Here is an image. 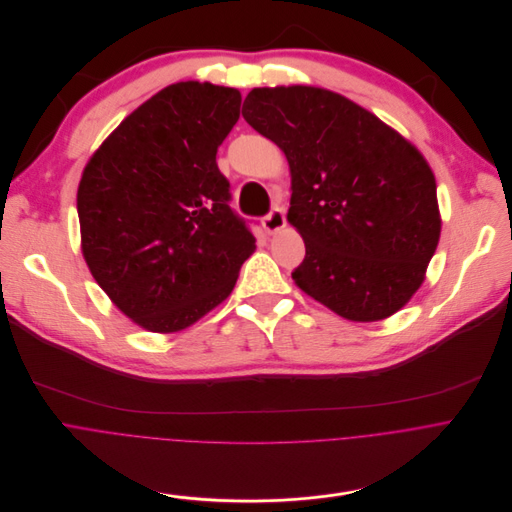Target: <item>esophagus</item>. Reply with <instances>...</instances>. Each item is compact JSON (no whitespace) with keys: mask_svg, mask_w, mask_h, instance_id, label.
Returning <instances> with one entry per match:
<instances>
[{"mask_svg":"<svg viewBox=\"0 0 512 512\" xmlns=\"http://www.w3.org/2000/svg\"><path fill=\"white\" fill-rule=\"evenodd\" d=\"M262 226L268 234H274L278 230H282L286 226V216H284V210L280 206H274L262 220Z\"/></svg>","mask_w":512,"mask_h":512,"instance_id":"obj_1","label":"esophagus"}]
</instances>
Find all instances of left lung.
Here are the masks:
<instances>
[{
	"instance_id": "1",
	"label": "left lung",
	"mask_w": 512,
	"mask_h": 512,
	"mask_svg": "<svg viewBox=\"0 0 512 512\" xmlns=\"http://www.w3.org/2000/svg\"><path fill=\"white\" fill-rule=\"evenodd\" d=\"M242 117L290 165L288 222L306 248L298 288L349 321L397 313L424 282L442 228L422 153L325 88H254Z\"/></svg>"
}]
</instances>
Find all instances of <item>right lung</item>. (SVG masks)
I'll return each instance as SVG.
<instances>
[{
  "mask_svg": "<svg viewBox=\"0 0 512 512\" xmlns=\"http://www.w3.org/2000/svg\"><path fill=\"white\" fill-rule=\"evenodd\" d=\"M236 88L177 82L133 111L84 167V260L119 309L181 331L228 298L256 238L230 208L218 147L240 119Z\"/></svg>",
  "mask_w": 512,
  "mask_h": 512,
  "instance_id": "right-lung-1",
  "label": "right lung"
}]
</instances>
